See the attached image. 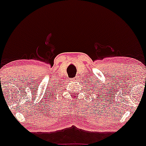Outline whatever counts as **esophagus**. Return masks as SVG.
Returning <instances> with one entry per match:
<instances>
[{
    "mask_svg": "<svg viewBox=\"0 0 146 146\" xmlns=\"http://www.w3.org/2000/svg\"><path fill=\"white\" fill-rule=\"evenodd\" d=\"M76 79H77V78H72V79H70V80H72V81H76Z\"/></svg>",
    "mask_w": 146,
    "mask_h": 146,
    "instance_id": "obj_1",
    "label": "esophagus"
}]
</instances>
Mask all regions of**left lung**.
<instances>
[{
    "label": "left lung",
    "instance_id": "8db88e82",
    "mask_svg": "<svg viewBox=\"0 0 146 146\" xmlns=\"http://www.w3.org/2000/svg\"><path fill=\"white\" fill-rule=\"evenodd\" d=\"M91 82H92V81H91ZM95 85H96V83L94 84V83H92H92H90V82L89 88H88V89H89L90 91H91L90 92H96V90H95L96 87H95ZM97 89H98V88H97ZM99 92H100V91H99Z\"/></svg>",
    "mask_w": 146,
    "mask_h": 146
}]
</instances>
